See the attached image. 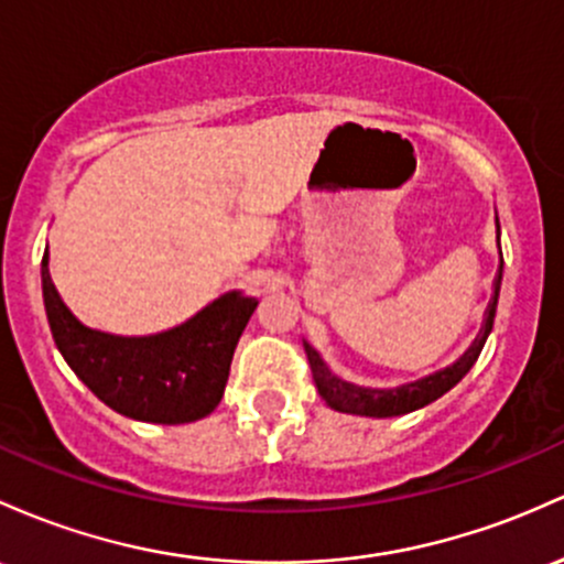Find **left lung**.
Wrapping results in <instances>:
<instances>
[{"mask_svg":"<svg viewBox=\"0 0 564 564\" xmlns=\"http://www.w3.org/2000/svg\"><path fill=\"white\" fill-rule=\"evenodd\" d=\"M498 232H500V227H498ZM498 249H500V243H498ZM500 278H503V253H500L498 278H495L492 300H490V307H487V313H485V324H481L479 337L474 339L471 348L463 352L460 361H455L453 367H447V369H438V372L423 377V380L406 382V386H399V388H388V391H382V388L352 386V382L334 375L332 369L326 367L324 358L318 356V350H315L311 343H305L307 361H311L313 380H315V388H318L321 399H324L332 410L345 412V414H358V417H399V414L423 410V406H429L431 401L442 399L444 393L453 391L457 382L471 372L476 358H479L481 348H485L487 337H490L492 321H495V307H498Z\"/></svg>","mask_w":564,"mask_h":564,"instance_id":"1","label":"left lung"}]
</instances>
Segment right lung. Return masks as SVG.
<instances>
[{
    "label": "right lung",
    "instance_id": "add662e5",
    "mask_svg": "<svg viewBox=\"0 0 564 564\" xmlns=\"http://www.w3.org/2000/svg\"><path fill=\"white\" fill-rule=\"evenodd\" d=\"M47 324L72 372L104 404L141 423L182 425L212 414L225 395L235 345L259 300L230 292L187 324L152 337L88 329L55 292L42 257Z\"/></svg>",
    "mask_w": 564,
    "mask_h": 564
}]
</instances>
